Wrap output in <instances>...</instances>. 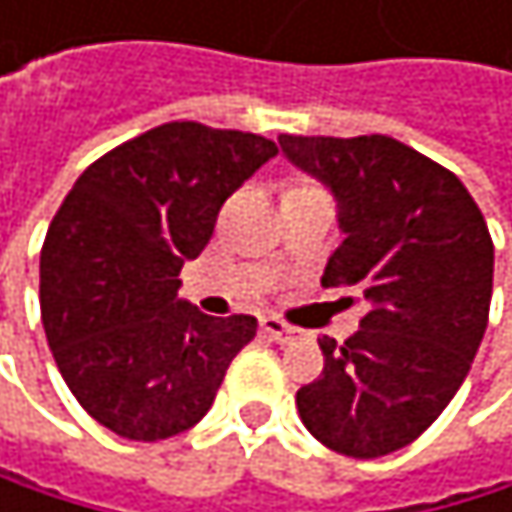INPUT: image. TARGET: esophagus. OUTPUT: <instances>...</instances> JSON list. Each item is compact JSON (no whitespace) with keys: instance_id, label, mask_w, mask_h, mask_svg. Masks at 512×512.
Segmentation results:
<instances>
[{"instance_id":"esophagus-1","label":"esophagus","mask_w":512,"mask_h":512,"mask_svg":"<svg viewBox=\"0 0 512 512\" xmlns=\"http://www.w3.org/2000/svg\"><path fill=\"white\" fill-rule=\"evenodd\" d=\"M261 328H264V334H270V338L276 341V344H291V341H298L301 338V328H294V325H288L285 319H279V316H264L261 319Z\"/></svg>"}]
</instances>
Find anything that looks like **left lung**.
<instances>
[{
    "label": "left lung",
    "instance_id": "obj_1",
    "mask_svg": "<svg viewBox=\"0 0 512 512\" xmlns=\"http://www.w3.org/2000/svg\"><path fill=\"white\" fill-rule=\"evenodd\" d=\"M282 153L338 199L344 242L322 285L371 304L322 375L298 390L304 427L347 458L415 442L464 384L488 325L495 245L455 171L387 134H279Z\"/></svg>",
    "mask_w": 512,
    "mask_h": 512
}]
</instances>
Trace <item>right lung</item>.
Returning a JSON list of instances; mask_svg holds the SVG:
<instances>
[{
	"mask_svg": "<svg viewBox=\"0 0 512 512\" xmlns=\"http://www.w3.org/2000/svg\"><path fill=\"white\" fill-rule=\"evenodd\" d=\"M279 147L165 122L91 162L48 227L39 304L51 356L88 415L134 442L199 424L258 319L178 301L218 211Z\"/></svg>",
	"mask_w": 512,
	"mask_h": 512,
	"instance_id": "add662e5",
	"label": "right lung"
}]
</instances>
